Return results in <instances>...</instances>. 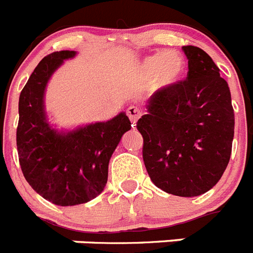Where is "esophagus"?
<instances>
[{
	"mask_svg": "<svg viewBox=\"0 0 253 253\" xmlns=\"http://www.w3.org/2000/svg\"><path fill=\"white\" fill-rule=\"evenodd\" d=\"M127 116L132 123H136L137 120L141 117V110L136 107H130L127 109Z\"/></svg>",
	"mask_w": 253,
	"mask_h": 253,
	"instance_id": "esophagus-1",
	"label": "esophagus"
}]
</instances>
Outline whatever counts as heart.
Here are the masks:
<instances>
[{"label": "heart", "mask_w": 253, "mask_h": 253, "mask_svg": "<svg viewBox=\"0 0 253 253\" xmlns=\"http://www.w3.org/2000/svg\"><path fill=\"white\" fill-rule=\"evenodd\" d=\"M182 67L184 61L181 55L177 51L169 50L144 58L140 69L144 77L154 78V82L159 87H167L180 77Z\"/></svg>", "instance_id": "obj_1"}]
</instances>
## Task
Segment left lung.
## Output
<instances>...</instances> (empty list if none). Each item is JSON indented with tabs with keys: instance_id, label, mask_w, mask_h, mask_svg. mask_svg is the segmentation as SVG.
<instances>
[{
	"instance_id": "1",
	"label": "left lung",
	"mask_w": 253,
	"mask_h": 253,
	"mask_svg": "<svg viewBox=\"0 0 253 253\" xmlns=\"http://www.w3.org/2000/svg\"><path fill=\"white\" fill-rule=\"evenodd\" d=\"M186 80L153 94L136 123L150 180L169 194L197 197L217 184L234 137L230 90L210 55L182 46Z\"/></svg>"
}]
</instances>
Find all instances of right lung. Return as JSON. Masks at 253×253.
<instances>
[{"mask_svg":"<svg viewBox=\"0 0 253 253\" xmlns=\"http://www.w3.org/2000/svg\"><path fill=\"white\" fill-rule=\"evenodd\" d=\"M74 55L76 51L64 50L44 56L19 97L16 146L23 175L33 190L58 206L86 203L103 192L110 157L131 128L126 113L69 132L48 125L44 88L51 74Z\"/></svg>","mask_w":253,"mask_h":253,"instance_id":"1","label":"right lung"}]
</instances>
